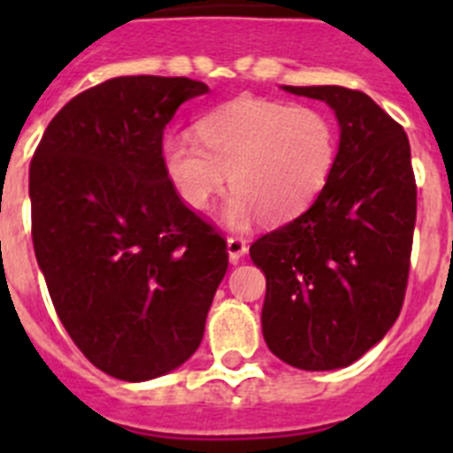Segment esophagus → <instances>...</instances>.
Instances as JSON below:
<instances>
[{
  "label": "esophagus",
  "mask_w": 453,
  "mask_h": 453,
  "mask_svg": "<svg viewBox=\"0 0 453 453\" xmlns=\"http://www.w3.org/2000/svg\"><path fill=\"white\" fill-rule=\"evenodd\" d=\"M226 250H229L231 263H238L247 254V240L242 235H229L226 238Z\"/></svg>",
  "instance_id": "esophagus-1"
}]
</instances>
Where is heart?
Segmentation results:
<instances>
[{"mask_svg":"<svg viewBox=\"0 0 453 453\" xmlns=\"http://www.w3.org/2000/svg\"><path fill=\"white\" fill-rule=\"evenodd\" d=\"M197 134L163 140V165L179 197L206 208L229 179L224 219L245 229L258 215L286 222L318 199L334 174L338 131L318 108L235 99L199 119Z\"/></svg>","mask_w":453,"mask_h":453,"instance_id":"heart-1","label":"heart"}]
</instances>
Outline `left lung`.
I'll use <instances>...</instances> for the list:
<instances>
[{"label":"left lung","instance_id":"1","mask_svg":"<svg viewBox=\"0 0 453 453\" xmlns=\"http://www.w3.org/2000/svg\"><path fill=\"white\" fill-rule=\"evenodd\" d=\"M283 90L329 104L340 147L311 208L250 247L267 279L263 335L288 365L338 370L374 347L402 311L418 215L411 145L365 92Z\"/></svg>","mask_w":453,"mask_h":453}]
</instances>
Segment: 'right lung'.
Instances as JSON below:
<instances>
[{
  "label": "right lung",
  "instance_id": "add662e5",
  "mask_svg": "<svg viewBox=\"0 0 453 453\" xmlns=\"http://www.w3.org/2000/svg\"><path fill=\"white\" fill-rule=\"evenodd\" d=\"M208 92L188 77H118L54 115L29 167L31 235L63 326L122 381L186 363L229 265L215 224L183 203L163 131Z\"/></svg>",
  "mask_w": 453,
  "mask_h": 453
}]
</instances>
